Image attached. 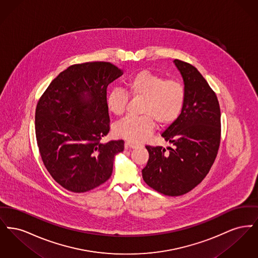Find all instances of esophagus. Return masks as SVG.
I'll use <instances>...</instances> for the list:
<instances>
[{"label": "esophagus", "mask_w": 258, "mask_h": 258, "mask_svg": "<svg viewBox=\"0 0 258 258\" xmlns=\"http://www.w3.org/2000/svg\"><path fill=\"white\" fill-rule=\"evenodd\" d=\"M124 146L125 148H131V149H135V148L138 147L139 146V144L138 143H135L134 141H131V140H127V141H125V143H124Z\"/></svg>", "instance_id": "obj_1"}]
</instances>
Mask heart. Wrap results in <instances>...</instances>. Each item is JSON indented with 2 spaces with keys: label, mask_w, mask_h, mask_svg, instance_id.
<instances>
[{
  "label": "heart",
  "mask_w": 258,
  "mask_h": 258,
  "mask_svg": "<svg viewBox=\"0 0 258 258\" xmlns=\"http://www.w3.org/2000/svg\"><path fill=\"white\" fill-rule=\"evenodd\" d=\"M124 91L112 90L105 99L107 110L115 116L123 115L128 96L142 98L140 116H127L114 125L119 137L141 141L152 134L156 122L161 126L176 121L184 106V87L177 79H165L160 74L140 71L124 81Z\"/></svg>",
  "instance_id": "heart-1"
}]
</instances>
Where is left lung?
Instances as JSON below:
<instances>
[{
    "instance_id": "1",
    "label": "left lung",
    "mask_w": 258,
    "mask_h": 258,
    "mask_svg": "<svg viewBox=\"0 0 258 258\" xmlns=\"http://www.w3.org/2000/svg\"><path fill=\"white\" fill-rule=\"evenodd\" d=\"M182 74L185 98L181 114L161 134L172 147L146 146L145 183L164 196L179 197L200 184L210 171L221 143V109L208 82L188 62L174 60Z\"/></svg>"
}]
</instances>
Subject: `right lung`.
Masks as SVG:
<instances>
[{
  "label": "right lung",
  "mask_w": 258,
  "mask_h": 258,
  "mask_svg": "<svg viewBox=\"0 0 258 258\" xmlns=\"http://www.w3.org/2000/svg\"><path fill=\"white\" fill-rule=\"evenodd\" d=\"M123 71L107 61H90L61 72L40 97L36 136L52 178L73 192H86L110 178L123 140H100L109 133L107 86Z\"/></svg>",
  "instance_id": "obj_1"
}]
</instances>
